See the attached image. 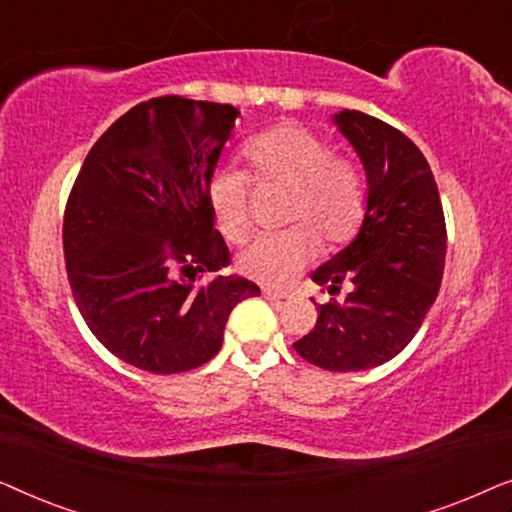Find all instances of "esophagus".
Segmentation results:
<instances>
[{"label":"esophagus","instance_id":"obj_1","mask_svg":"<svg viewBox=\"0 0 512 512\" xmlns=\"http://www.w3.org/2000/svg\"><path fill=\"white\" fill-rule=\"evenodd\" d=\"M263 298L272 300V303H279V300L286 298V293H279V291H272V289H263Z\"/></svg>","mask_w":512,"mask_h":512}]
</instances>
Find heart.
Here are the masks:
<instances>
[{
    "label": "heart",
    "mask_w": 512,
    "mask_h": 512,
    "mask_svg": "<svg viewBox=\"0 0 512 512\" xmlns=\"http://www.w3.org/2000/svg\"><path fill=\"white\" fill-rule=\"evenodd\" d=\"M249 179L289 193L284 221L296 223L277 235H263L237 258L244 275L268 286H286L321 251L319 232L331 247L354 240L366 219V177L349 153L331 151L321 132L300 123H279L244 144ZM247 174L219 170L209 181V209L219 233L230 242L251 230ZM317 229L316 234L313 230Z\"/></svg>",
    "instance_id": "heart-1"
}]
</instances>
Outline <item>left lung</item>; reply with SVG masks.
Returning a JSON list of instances; mask_svg holds the SVG:
<instances>
[{"label": "left lung", "mask_w": 512, "mask_h": 512, "mask_svg": "<svg viewBox=\"0 0 512 512\" xmlns=\"http://www.w3.org/2000/svg\"><path fill=\"white\" fill-rule=\"evenodd\" d=\"M333 123L366 170V219L340 254L312 272L328 293L342 282L352 291L342 303L319 305L317 324L293 349L324 370L354 373L382 366L415 338L438 296L447 230L431 167L401 130L354 109Z\"/></svg>", "instance_id": "1"}]
</instances>
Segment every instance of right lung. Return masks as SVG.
Returning <instances> with one entry per match:
<instances>
[{
	"label": "right lung",
	"mask_w": 512,
	"mask_h": 512,
	"mask_svg": "<svg viewBox=\"0 0 512 512\" xmlns=\"http://www.w3.org/2000/svg\"><path fill=\"white\" fill-rule=\"evenodd\" d=\"M237 118L230 104L153 97L83 160L62 226L69 286L95 338L130 366L156 375L202 366L221 349L233 307L261 293L216 275L230 254L207 191Z\"/></svg>",
	"instance_id": "right-lung-1"
}]
</instances>
